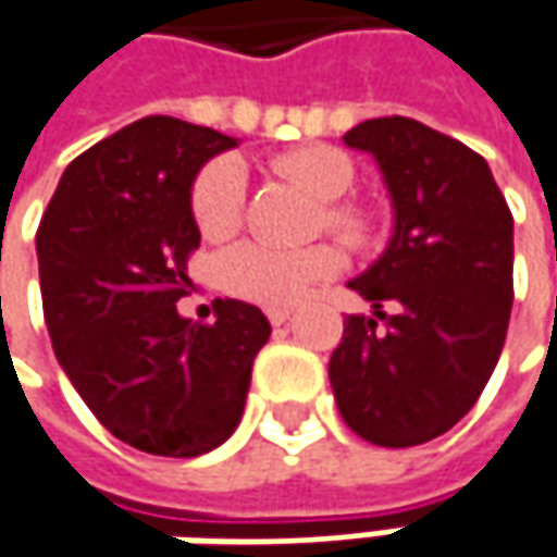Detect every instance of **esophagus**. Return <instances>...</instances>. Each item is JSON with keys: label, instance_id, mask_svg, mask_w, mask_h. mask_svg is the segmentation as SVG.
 Instances as JSON below:
<instances>
[{"label": "esophagus", "instance_id": "esophagus-1", "mask_svg": "<svg viewBox=\"0 0 557 557\" xmlns=\"http://www.w3.org/2000/svg\"><path fill=\"white\" fill-rule=\"evenodd\" d=\"M289 317H293V311H289V308H268V320H271L274 326H283Z\"/></svg>", "mask_w": 557, "mask_h": 557}]
</instances>
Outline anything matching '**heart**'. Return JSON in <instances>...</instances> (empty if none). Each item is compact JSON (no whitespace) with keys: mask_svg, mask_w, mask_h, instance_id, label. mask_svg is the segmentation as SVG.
Masks as SVG:
<instances>
[{"mask_svg":"<svg viewBox=\"0 0 557 557\" xmlns=\"http://www.w3.org/2000/svg\"><path fill=\"white\" fill-rule=\"evenodd\" d=\"M274 172L298 184L308 197L326 202L323 221L351 246L373 240L375 221L355 202H338L355 187V163L336 147L314 145L286 150L271 160ZM246 202V172L237 160L221 157L197 175L190 190V209L206 240H227L240 231ZM342 268V252L330 243L308 249H274L264 243L234 246L221 261V277L237 296L261 305H293L317 280H326Z\"/></svg>","mask_w":557,"mask_h":557,"instance_id":"heart-1","label":"heart"}]
</instances>
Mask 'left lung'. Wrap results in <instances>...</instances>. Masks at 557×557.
Segmentation results:
<instances>
[{"instance_id":"8db88e82","label":"left lung","mask_w":557,"mask_h":557,"mask_svg":"<svg viewBox=\"0 0 557 557\" xmlns=\"http://www.w3.org/2000/svg\"><path fill=\"white\" fill-rule=\"evenodd\" d=\"M394 212L385 252L348 286L351 314L330 357L348 429L379 447H416L474 407L503 355L511 314L515 221L484 157L410 116L355 125Z\"/></svg>"}]
</instances>
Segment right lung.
I'll return each instance as SVG.
<instances>
[{
    "instance_id": "obj_1",
    "label": "right lung",
    "mask_w": 557,
    "mask_h": 557,
    "mask_svg": "<svg viewBox=\"0 0 557 557\" xmlns=\"http://www.w3.org/2000/svg\"><path fill=\"white\" fill-rule=\"evenodd\" d=\"M231 147L175 116L125 125L64 169L36 234L58 363L107 432L153 456L190 459L234 434L271 336L237 298H221L212 323L175 308L200 246L190 190Z\"/></svg>"
}]
</instances>
